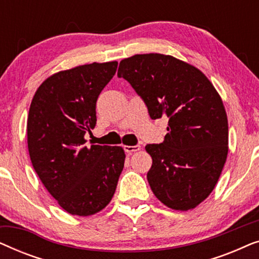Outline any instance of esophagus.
<instances>
[{
    "instance_id": "34e87169",
    "label": "esophagus",
    "mask_w": 259,
    "mask_h": 259,
    "mask_svg": "<svg viewBox=\"0 0 259 259\" xmlns=\"http://www.w3.org/2000/svg\"><path fill=\"white\" fill-rule=\"evenodd\" d=\"M123 150H125L126 153H133V152H138L141 150V147L139 146V145H136V146H123Z\"/></svg>"
}]
</instances>
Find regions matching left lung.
I'll return each mask as SVG.
<instances>
[{
	"label": "left lung",
	"instance_id": "left-lung-1",
	"mask_svg": "<svg viewBox=\"0 0 259 259\" xmlns=\"http://www.w3.org/2000/svg\"><path fill=\"white\" fill-rule=\"evenodd\" d=\"M118 76L143 98L152 119L168 118L161 144L147 145V180L172 210L189 211L210 196L229 151L225 107L206 75L171 55L137 54L120 61Z\"/></svg>",
	"mask_w": 259,
	"mask_h": 259
}]
</instances>
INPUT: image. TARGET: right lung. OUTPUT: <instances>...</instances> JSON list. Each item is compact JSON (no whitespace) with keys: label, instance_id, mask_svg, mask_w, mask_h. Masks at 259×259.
Wrapping results in <instances>:
<instances>
[{"label":"right lung","instance_id":"add662e5","mask_svg":"<svg viewBox=\"0 0 259 259\" xmlns=\"http://www.w3.org/2000/svg\"><path fill=\"white\" fill-rule=\"evenodd\" d=\"M118 62H93L47 77L35 92L27 143L35 172L70 214L98 213L112 200L125 164L120 146H86L97 123V100Z\"/></svg>","mask_w":259,"mask_h":259}]
</instances>
